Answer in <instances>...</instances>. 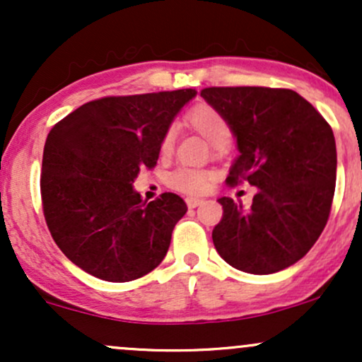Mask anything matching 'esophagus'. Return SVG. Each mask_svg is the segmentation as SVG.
Wrapping results in <instances>:
<instances>
[{
    "mask_svg": "<svg viewBox=\"0 0 362 362\" xmlns=\"http://www.w3.org/2000/svg\"><path fill=\"white\" fill-rule=\"evenodd\" d=\"M185 202H187V207L194 209V207H197V206L202 204V199H199V197H187Z\"/></svg>",
    "mask_w": 362,
    "mask_h": 362,
    "instance_id": "esophagus-1",
    "label": "esophagus"
}]
</instances>
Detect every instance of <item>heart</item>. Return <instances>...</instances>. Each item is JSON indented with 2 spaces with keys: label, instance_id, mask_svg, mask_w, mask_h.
<instances>
[{
  "label": "heart",
  "instance_id": "heart-1",
  "mask_svg": "<svg viewBox=\"0 0 362 362\" xmlns=\"http://www.w3.org/2000/svg\"><path fill=\"white\" fill-rule=\"evenodd\" d=\"M187 120L195 131L209 141L214 148H224L231 139V127L228 120L219 110H216L211 105H199L194 107L187 115ZM175 143V127L167 129L160 143L161 153H170ZM168 185L172 189L180 190L187 194H201L207 189L209 182V173L201 168H189L180 167L173 170L167 177Z\"/></svg>",
  "mask_w": 362,
  "mask_h": 362
}]
</instances>
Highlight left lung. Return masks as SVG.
Segmentation results:
<instances>
[{
	"label": "left lung",
	"instance_id": "8db88e82",
	"mask_svg": "<svg viewBox=\"0 0 362 362\" xmlns=\"http://www.w3.org/2000/svg\"><path fill=\"white\" fill-rule=\"evenodd\" d=\"M201 97L230 124L240 155L230 185L257 187L248 209L218 199L223 219L213 230L216 250L248 274L279 272L308 253L325 228L337 178L332 127L293 90L213 86Z\"/></svg>",
	"mask_w": 362,
	"mask_h": 362
}]
</instances>
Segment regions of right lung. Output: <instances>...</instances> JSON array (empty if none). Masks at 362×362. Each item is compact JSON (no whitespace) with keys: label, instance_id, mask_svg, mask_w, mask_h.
<instances>
[{"label":"right lung","instance_id":"add662e5","mask_svg":"<svg viewBox=\"0 0 362 362\" xmlns=\"http://www.w3.org/2000/svg\"><path fill=\"white\" fill-rule=\"evenodd\" d=\"M195 95L189 88L100 98L51 129L40 175L45 223L85 272L127 282L165 259L187 204L172 192L146 202L132 184L141 168L155 167L161 138Z\"/></svg>","mask_w":362,"mask_h":362}]
</instances>
